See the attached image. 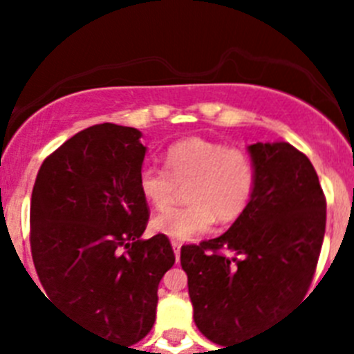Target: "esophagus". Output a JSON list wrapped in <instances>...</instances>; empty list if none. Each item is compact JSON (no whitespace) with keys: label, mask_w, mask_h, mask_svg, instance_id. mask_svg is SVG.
<instances>
[{"label":"esophagus","mask_w":354,"mask_h":354,"mask_svg":"<svg viewBox=\"0 0 354 354\" xmlns=\"http://www.w3.org/2000/svg\"><path fill=\"white\" fill-rule=\"evenodd\" d=\"M180 246H183V245H180V243H179V241H171V248H174V253H175V261H177V262H179V257H180Z\"/></svg>","instance_id":"1"}]
</instances>
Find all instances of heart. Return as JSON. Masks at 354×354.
<instances>
[{
	"mask_svg": "<svg viewBox=\"0 0 354 354\" xmlns=\"http://www.w3.org/2000/svg\"><path fill=\"white\" fill-rule=\"evenodd\" d=\"M165 165H143L138 187L150 205L161 209L174 200L179 186H187L189 204L168 207L150 227L162 236L189 241L202 236L218 220H237L255 192V165L245 150L221 142L187 138L168 147Z\"/></svg>",
	"mask_w": 354,
	"mask_h": 354,
	"instance_id": "heart-1",
	"label": "heart"
}]
</instances>
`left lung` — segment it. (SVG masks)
Listing matches in <instances>:
<instances>
[{"instance_id":"8db88e82","label":"left lung","mask_w":354,"mask_h":354,"mask_svg":"<svg viewBox=\"0 0 354 354\" xmlns=\"http://www.w3.org/2000/svg\"><path fill=\"white\" fill-rule=\"evenodd\" d=\"M248 152L255 192L246 211L223 236L180 250L195 324L220 346L250 339L305 298L326 228L310 159L287 142Z\"/></svg>"}]
</instances>
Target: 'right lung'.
Here are the masks:
<instances>
[{
    "label": "right lung",
    "instance_id": "1",
    "mask_svg": "<svg viewBox=\"0 0 354 354\" xmlns=\"http://www.w3.org/2000/svg\"><path fill=\"white\" fill-rule=\"evenodd\" d=\"M140 138L117 124L74 134L44 159L30 209L31 255L49 299L124 346L152 330L158 286L175 262L167 236L142 239Z\"/></svg>",
    "mask_w": 354,
    "mask_h": 354
}]
</instances>
